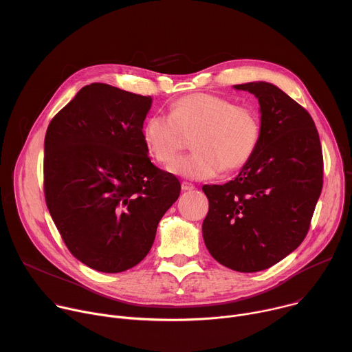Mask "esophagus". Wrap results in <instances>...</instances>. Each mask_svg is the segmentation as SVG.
I'll return each mask as SVG.
<instances>
[{
	"instance_id": "esophagus-1",
	"label": "esophagus",
	"mask_w": 352,
	"mask_h": 352,
	"mask_svg": "<svg viewBox=\"0 0 352 352\" xmlns=\"http://www.w3.org/2000/svg\"><path fill=\"white\" fill-rule=\"evenodd\" d=\"M181 188H182V190H193V189H195V185L190 184V182H182V184H181Z\"/></svg>"
}]
</instances>
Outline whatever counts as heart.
<instances>
[{
  "mask_svg": "<svg viewBox=\"0 0 352 352\" xmlns=\"http://www.w3.org/2000/svg\"><path fill=\"white\" fill-rule=\"evenodd\" d=\"M262 120L252 106H235L231 100L192 93L178 98L168 117L152 116L142 126L148 155L170 164L190 139L193 153L174 162L168 171L188 179H206L221 170L235 171L254 157L261 142Z\"/></svg>",
  "mask_w": 352,
  "mask_h": 352,
  "instance_id": "heart-1",
  "label": "heart"
}]
</instances>
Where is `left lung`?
<instances>
[{
  "label": "left lung",
  "mask_w": 352,
  "mask_h": 352,
  "mask_svg": "<svg viewBox=\"0 0 352 352\" xmlns=\"http://www.w3.org/2000/svg\"><path fill=\"white\" fill-rule=\"evenodd\" d=\"M259 102L261 142L254 157L224 185H204L210 255L241 273L269 269L308 234L323 185V156L309 113L269 82L234 85Z\"/></svg>",
  "instance_id": "8db88e82"
}]
</instances>
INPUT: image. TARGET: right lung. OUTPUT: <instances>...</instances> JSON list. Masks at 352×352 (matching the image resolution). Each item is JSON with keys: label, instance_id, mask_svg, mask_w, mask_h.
<instances>
[{"label": "right lung", "instance_id": "obj_1", "mask_svg": "<svg viewBox=\"0 0 352 352\" xmlns=\"http://www.w3.org/2000/svg\"><path fill=\"white\" fill-rule=\"evenodd\" d=\"M153 98L106 83L82 87L44 138L45 204L71 254L125 272L152 248L181 184L148 159L143 121Z\"/></svg>", "mask_w": 352, "mask_h": 352}]
</instances>
